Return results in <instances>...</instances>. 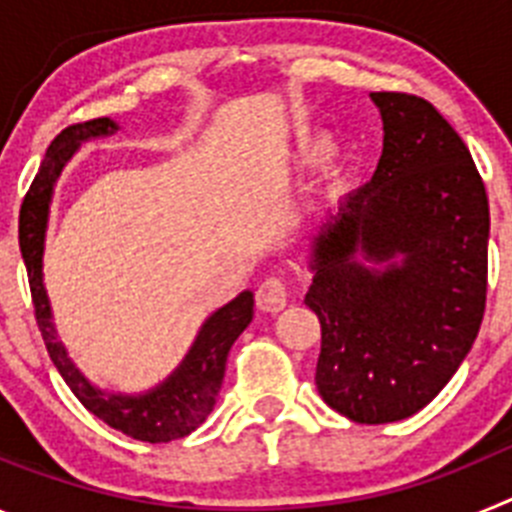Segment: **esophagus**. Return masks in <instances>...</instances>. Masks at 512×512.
Instances as JSON below:
<instances>
[{
	"label": "esophagus",
	"instance_id": "34e87169",
	"mask_svg": "<svg viewBox=\"0 0 512 512\" xmlns=\"http://www.w3.org/2000/svg\"><path fill=\"white\" fill-rule=\"evenodd\" d=\"M289 287L282 277H269L256 289V305L264 312H279L287 307Z\"/></svg>",
	"mask_w": 512,
	"mask_h": 512
}]
</instances>
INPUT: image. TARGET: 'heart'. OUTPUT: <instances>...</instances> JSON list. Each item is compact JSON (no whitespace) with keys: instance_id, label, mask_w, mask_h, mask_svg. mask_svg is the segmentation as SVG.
<instances>
[{"instance_id":"obj_1","label":"heart","mask_w":512,"mask_h":512,"mask_svg":"<svg viewBox=\"0 0 512 512\" xmlns=\"http://www.w3.org/2000/svg\"><path fill=\"white\" fill-rule=\"evenodd\" d=\"M336 153V146H333V140L325 138V135H315V138H307L302 143V161L310 166H320L328 164L330 158Z\"/></svg>"}]
</instances>
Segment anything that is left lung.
I'll use <instances>...</instances> for the list:
<instances>
[{
    "label": "left lung",
    "mask_w": 512,
    "mask_h": 512,
    "mask_svg": "<svg viewBox=\"0 0 512 512\" xmlns=\"http://www.w3.org/2000/svg\"><path fill=\"white\" fill-rule=\"evenodd\" d=\"M372 99L382 156L315 235L305 305L323 336L318 392L348 420L379 425L425 408L469 354L485 315L490 205L467 143L431 102Z\"/></svg>",
    "instance_id": "8db88e82"
}]
</instances>
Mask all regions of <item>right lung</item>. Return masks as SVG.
I'll list each match as a JSON object with an SVG mask.
<instances>
[{
	"label": "right lung",
	"mask_w": 512,
	"mask_h": 512,
	"mask_svg": "<svg viewBox=\"0 0 512 512\" xmlns=\"http://www.w3.org/2000/svg\"><path fill=\"white\" fill-rule=\"evenodd\" d=\"M115 130L117 125L110 117H97V120L69 125L51 140L43 164H40L20 207V251L25 259L35 320L43 333L45 348L76 400L110 428L135 438V441L169 443L200 428L215 408V397L223 387L230 346L253 318V295L241 292L233 302L220 307L202 325L200 336L182 366L148 395H107V392L92 387L84 374L71 364L66 348L56 338V328L51 323V305H48L43 287V238L45 223H48V202H51L53 184H56L63 164L79 148L81 140L115 133Z\"/></svg>",
	"instance_id": "1"
}]
</instances>
